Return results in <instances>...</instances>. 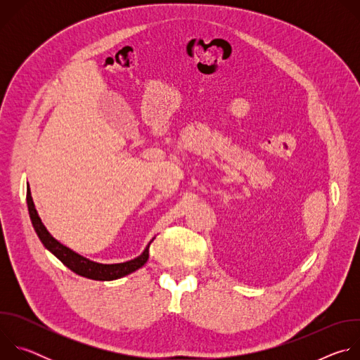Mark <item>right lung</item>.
<instances>
[{
  "label": "right lung",
  "mask_w": 360,
  "mask_h": 360,
  "mask_svg": "<svg viewBox=\"0 0 360 360\" xmlns=\"http://www.w3.org/2000/svg\"><path fill=\"white\" fill-rule=\"evenodd\" d=\"M27 203H28V212H30L32 226H34L38 238L44 243V246L49 252H53L67 268H70L77 275H81L84 278L94 279V281H114V279H120L125 275H129V274L135 272L136 269L143 266L146 264L148 258H149V245H150V242L148 243V246L138 256V258H135L132 261H128V262H124V264H112V265H104V264L92 262V261L84 258V256L75 253L70 248L64 246L63 243H60L56 238L51 236V233L46 231V228L44 226V224L41 222V219L37 214V210L34 207V202H32V198H31L30 188L27 191Z\"/></svg>",
  "instance_id": "1"
}]
</instances>
